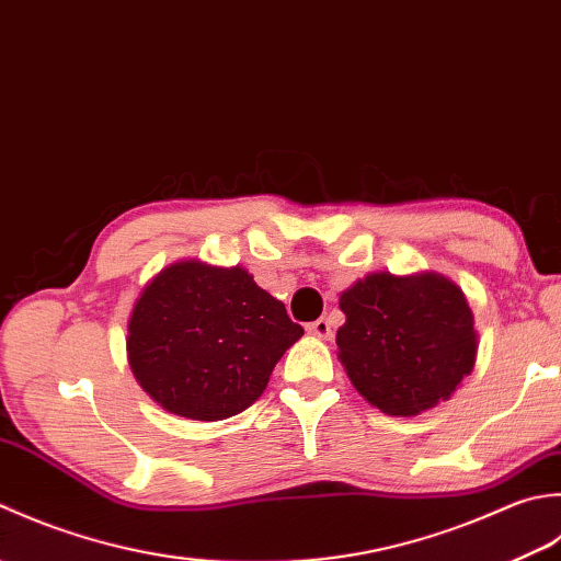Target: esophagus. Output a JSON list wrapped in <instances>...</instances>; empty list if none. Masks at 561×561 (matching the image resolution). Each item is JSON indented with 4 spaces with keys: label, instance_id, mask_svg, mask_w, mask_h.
<instances>
[{
    "label": "esophagus",
    "instance_id": "esophagus-1",
    "mask_svg": "<svg viewBox=\"0 0 561 561\" xmlns=\"http://www.w3.org/2000/svg\"><path fill=\"white\" fill-rule=\"evenodd\" d=\"M307 331H310L312 336L329 339L331 336V322H329V319H324V317H319V319H314V322L307 324Z\"/></svg>",
    "mask_w": 561,
    "mask_h": 561
}]
</instances>
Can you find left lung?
Masks as SVG:
<instances>
[{
  "mask_svg": "<svg viewBox=\"0 0 561 561\" xmlns=\"http://www.w3.org/2000/svg\"><path fill=\"white\" fill-rule=\"evenodd\" d=\"M346 324L339 358L356 390L392 416H416L448 399L477 356V331L462 290L436 273H373L341 295Z\"/></svg>",
  "mask_w": 561,
  "mask_h": 561,
  "instance_id": "1",
  "label": "left lung"
}]
</instances>
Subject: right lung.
Wrapping results in <instances>:
<instances>
[{"instance_id": "1", "label": "right lung", "mask_w": 561, "mask_h": 561, "mask_svg": "<svg viewBox=\"0 0 561 561\" xmlns=\"http://www.w3.org/2000/svg\"><path fill=\"white\" fill-rule=\"evenodd\" d=\"M302 334L244 268L184 261L135 302L128 360L142 390L171 414L220 421L256 402Z\"/></svg>"}]
</instances>
